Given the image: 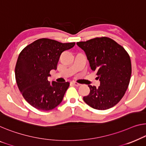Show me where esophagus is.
Here are the masks:
<instances>
[{
	"mask_svg": "<svg viewBox=\"0 0 146 146\" xmlns=\"http://www.w3.org/2000/svg\"><path fill=\"white\" fill-rule=\"evenodd\" d=\"M71 84H72V85H74V86H80V84L79 83H78V82H75V81H72L71 82Z\"/></svg>",
	"mask_w": 146,
	"mask_h": 146,
	"instance_id": "obj_1",
	"label": "esophagus"
}]
</instances>
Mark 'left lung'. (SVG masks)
Listing matches in <instances>:
<instances>
[{"mask_svg":"<svg viewBox=\"0 0 146 146\" xmlns=\"http://www.w3.org/2000/svg\"><path fill=\"white\" fill-rule=\"evenodd\" d=\"M85 52L100 86L88 85L90 93L83 100L91 108L106 110L113 107L125 95L132 73L131 61L125 48L113 39L103 36L77 42Z\"/></svg>","mask_w":146,"mask_h":146,"instance_id":"left-lung-1","label":"left lung"}]
</instances>
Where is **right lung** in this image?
I'll list each match as a JSON object with an SVG mask.
<instances>
[{"instance_id":"add662e5","label":"right lung","mask_w":146,"mask_h":146,"mask_svg":"<svg viewBox=\"0 0 146 146\" xmlns=\"http://www.w3.org/2000/svg\"><path fill=\"white\" fill-rule=\"evenodd\" d=\"M75 44L43 38L27 45L20 52L15 68L16 82L24 99L33 107L49 111L62 102L69 82L50 83L48 77L50 76V71L57 69L61 54Z\"/></svg>"}]
</instances>
